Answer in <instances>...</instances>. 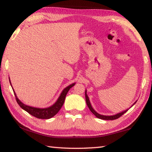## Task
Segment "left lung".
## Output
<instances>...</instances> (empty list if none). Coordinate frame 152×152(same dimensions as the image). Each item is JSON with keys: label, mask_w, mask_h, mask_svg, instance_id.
Instances as JSON below:
<instances>
[{"label": "left lung", "mask_w": 152, "mask_h": 152, "mask_svg": "<svg viewBox=\"0 0 152 152\" xmlns=\"http://www.w3.org/2000/svg\"><path fill=\"white\" fill-rule=\"evenodd\" d=\"M85 97H86V104H87V106L88 107L89 109L91 110V111L93 113V114L96 116L97 118H99V119H103V120H115V119H118V118H119L120 117H121L122 115L124 114V113H125L127 111V110H125V111H123L121 113H118V114L115 115H112V116H104V115H100L99 114V113H97L95 110L92 109V107L91 106V102H90V101H89V99L88 97V95L86 94V91L85 92ZM134 103V104H135Z\"/></svg>", "instance_id": "left-lung-1"}]
</instances>
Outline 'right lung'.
I'll return each mask as SVG.
<instances>
[{"label": "right lung", "instance_id": "right-lung-1", "mask_svg": "<svg viewBox=\"0 0 152 152\" xmlns=\"http://www.w3.org/2000/svg\"><path fill=\"white\" fill-rule=\"evenodd\" d=\"M10 83H11V82H10ZM74 84H75V83L70 84V86H67L61 93L57 102H56V103L53 105H52L51 107L45 108V109H39V108H35V107H29V106H27V105L24 104L19 101V99H18L17 96H16L15 92L14 91L13 92L15 96V99H16L18 104H19L23 109L26 110L27 113H29L30 115H32V116L35 117L36 118H38V119H50V118L53 117V116H55V115L59 112V110H60L61 107L63 106L67 93H68L69 90H70L72 87L74 86Z\"/></svg>", "mask_w": 152, "mask_h": 152}]
</instances>
